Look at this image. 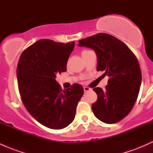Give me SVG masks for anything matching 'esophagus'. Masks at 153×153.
I'll return each mask as SVG.
<instances>
[{"mask_svg": "<svg viewBox=\"0 0 153 153\" xmlns=\"http://www.w3.org/2000/svg\"><path fill=\"white\" fill-rule=\"evenodd\" d=\"M83 89H84V91H85V92H87V91H89L91 90V88H90L87 87V86H84Z\"/></svg>", "mask_w": 153, "mask_h": 153, "instance_id": "esophagus-1", "label": "esophagus"}]
</instances>
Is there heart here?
Returning a JSON list of instances; mask_svg holds the SVG:
<instances>
[{
	"mask_svg": "<svg viewBox=\"0 0 153 153\" xmlns=\"http://www.w3.org/2000/svg\"><path fill=\"white\" fill-rule=\"evenodd\" d=\"M83 51H85V50H83Z\"/></svg>",
	"mask_w": 153,
	"mask_h": 153,
	"instance_id": "heart-1",
	"label": "heart"
}]
</instances>
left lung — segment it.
<instances>
[{"label": "left lung", "mask_w": 153, "mask_h": 153, "mask_svg": "<svg viewBox=\"0 0 153 153\" xmlns=\"http://www.w3.org/2000/svg\"><path fill=\"white\" fill-rule=\"evenodd\" d=\"M78 42L80 47H90L96 52L97 71H103V76L108 77L105 90L94 88L98 96L92 104L94 115L106 124L119 122L132 109L140 92L142 74L136 56L124 42L104 33Z\"/></svg>", "instance_id": "1"}]
</instances>
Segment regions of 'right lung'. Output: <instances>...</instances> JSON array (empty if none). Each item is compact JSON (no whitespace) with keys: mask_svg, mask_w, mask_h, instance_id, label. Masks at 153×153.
I'll list each match as a JSON object with an SVG mask.
<instances>
[{"mask_svg":"<svg viewBox=\"0 0 153 153\" xmlns=\"http://www.w3.org/2000/svg\"><path fill=\"white\" fill-rule=\"evenodd\" d=\"M74 42H55L40 39L23 51L16 74L21 99L37 122L53 129L68 127L74 120L83 88L74 83L62 90L56 75L65 72Z\"/></svg>","mask_w":153,"mask_h":153,"instance_id":"right-lung-1","label":"right lung"}]
</instances>
